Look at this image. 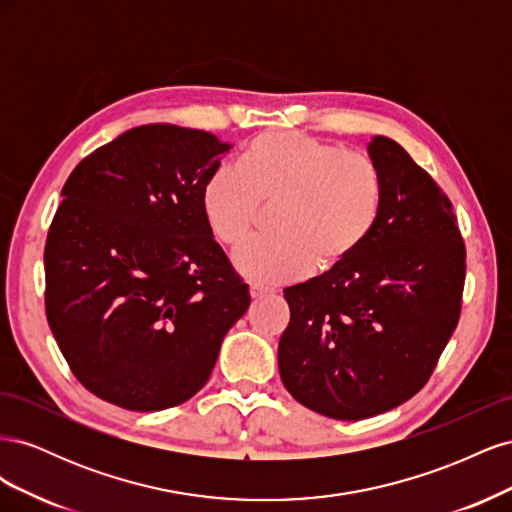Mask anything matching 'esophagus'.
Wrapping results in <instances>:
<instances>
[{
	"label": "esophagus",
	"mask_w": 512,
	"mask_h": 512,
	"mask_svg": "<svg viewBox=\"0 0 512 512\" xmlns=\"http://www.w3.org/2000/svg\"><path fill=\"white\" fill-rule=\"evenodd\" d=\"M250 294H252V299H254V301H258V299H265V297H269V294H273V292H271V290H267V288L252 286V288H250Z\"/></svg>",
	"instance_id": "obj_1"
}]
</instances>
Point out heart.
Segmentation results:
<instances>
[{
  "instance_id": "1",
  "label": "heart",
  "mask_w": 512,
  "mask_h": 512,
  "mask_svg": "<svg viewBox=\"0 0 512 512\" xmlns=\"http://www.w3.org/2000/svg\"><path fill=\"white\" fill-rule=\"evenodd\" d=\"M384 181L365 153L299 130H269L247 145L239 168L220 166L200 192L211 235L228 247L252 237L262 207L275 237L241 247L235 267L265 286L303 280L318 265L333 271L374 232Z\"/></svg>"
}]
</instances>
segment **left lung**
I'll list each match as a JSON object with an SVG mask.
<instances>
[{
    "label": "left lung",
    "instance_id": "8db88e82",
    "mask_svg": "<svg viewBox=\"0 0 512 512\" xmlns=\"http://www.w3.org/2000/svg\"><path fill=\"white\" fill-rule=\"evenodd\" d=\"M380 220L346 265L284 297L286 391L337 421L389 412L423 389L461 312L466 245L448 196L393 138L374 136Z\"/></svg>",
    "mask_w": 512,
    "mask_h": 512
}]
</instances>
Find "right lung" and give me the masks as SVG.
Here are the masks:
<instances>
[{
  "label": "right lung",
  "instance_id": "obj_1",
  "mask_svg": "<svg viewBox=\"0 0 512 512\" xmlns=\"http://www.w3.org/2000/svg\"><path fill=\"white\" fill-rule=\"evenodd\" d=\"M230 149L149 123L72 170L44 247L46 318L72 374L126 410L183 404L207 384L250 290L200 209Z\"/></svg>",
  "mask_w": 512,
  "mask_h": 512
}]
</instances>
